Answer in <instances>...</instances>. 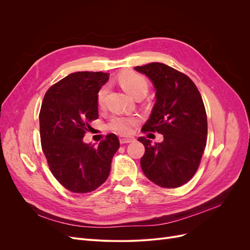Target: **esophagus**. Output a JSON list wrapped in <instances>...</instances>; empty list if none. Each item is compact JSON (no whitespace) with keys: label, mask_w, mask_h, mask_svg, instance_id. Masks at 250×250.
Wrapping results in <instances>:
<instances>
[{"label":"esophagus","mask_w":250,"mask_h":250,"mask_svg":"<svg viewBox=\"0 0 250 250\" xmlns=\"http://www.w3.org/2000/svg\"><path fill=\"white\" fill-rule=\"evenodd\" d=\"M133 141V138H128V137H120V143L121 144H127L131 143Z\"/></svg>","instance_id":"esophagus-1"}]
</instances>
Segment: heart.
Here are the masks:
<instances>
[{"mask_svg":"<svg viewBox=\"0 0 250 250\" xmlns=\"http://www.w3.org/2000/svg\"><path fill=\"white\" fill-rule=\"evenodd\" d=\"M118 81L125 92L132 97L135 94L141 93V92L147 93L148 90L147 79L144 77L143 75L132 71H126V72L121 73L120 76L118 77ZM106 93H107L106 86H103L99 90V93H98L97 103L99 107L104 106V101H105V96H106ZM137 123H138V119L135 117L115 115L109 119L106 127L113 132H117L122 135H127L131 133L132 128Z\"/></svg>","mask_w":250,"mask_h":250,"instance_id":"b5f03b06","label":"heart"}]
</instances>
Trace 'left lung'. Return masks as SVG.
Wrapping results in <instances>:
<instances>
[{
  "label": "left lung",
  "instance_id": "obj_1",
  "mask_svg": "<svg viewBox=\"0 0 250 250\" xmlns=\"http://www.w3.org/2000/svg\"><path fill=\"white\" fill-rule=\"evenodd\" d=\"M156 89V102L143 132H158L162 143L138 139L145 146L141 167L146 177L163 188L187 184L197 171L207 145L208 119L201 95L187 75L173 67L151 62L135 66Z\"/></svg>",
  "mask_w": 250,
  "mask_h": 250
}]
</instances>
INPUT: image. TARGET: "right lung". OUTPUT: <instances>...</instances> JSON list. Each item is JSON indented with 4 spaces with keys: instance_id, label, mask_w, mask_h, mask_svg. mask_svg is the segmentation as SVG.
Segmentation results:
<instances>
[{
    "instance_id": "obj_1",
    "label": "right lung",
    "mask_w": 250,
    "mask_h": 250,
    "mask_svg": "<svg viewBox=\"0 0 250 250\" xmlns=\"http://www.w3.org/2000/svg\"><path fill=\"white\" fill-rule=\"evenodd\" d=\"M108 73L77 72L52 85L40 112L42 148L54 177L66 190L84 194L95 191L110 172L112 156L120 147L109 133L99 145L85 144L89 123L98 119L97 96Z\"/></svg>"
}]
</instances>
